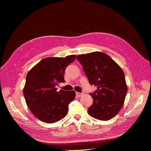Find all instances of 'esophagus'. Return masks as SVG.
<instances>
[{
	"instance_id": "obj_1",
	"label": "esophagus",
	"mask_w": 151,
	"mask_h": 151,
	"mask_svg": "<svg viewBox=\"0 0 151 151\" xmlns=\"http://www.w3.org/2000/svg\"><path fill=\"white\" fill-rule=\"evenodd\" d=\"M83 95V93H78V92H77L76 93V96L77 97H81Z\"/></svg>"
}]
</instances>
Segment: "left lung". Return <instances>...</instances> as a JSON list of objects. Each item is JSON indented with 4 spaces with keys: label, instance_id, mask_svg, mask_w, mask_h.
<instances>
[{
    "label": "left lung",
    "instance_id": "obj_1",
    "mask_svg": "<svg viewBox=\"0 0 151 151\" xmlns=\"http://www.w3.org/2000/svg\"><path fill=\"white\" fill-rule=\"evenodd\" d=\"M91 85L97 86L89 115L99 120H109L120 111L125 99L127 86L121 67L107 54L95 52L76 57Z\"/></svg>",
    "mask_w": 151,
    "mask_h": 151
}]
</instances>
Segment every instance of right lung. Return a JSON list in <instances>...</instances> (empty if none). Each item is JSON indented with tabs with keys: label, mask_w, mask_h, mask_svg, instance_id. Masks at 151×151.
<instances>
[{
	"label": "right lung",
	"mask_w": 151,
	"mask_h": 151,
	"mask_svg": "<svg viewBox=\"0 0 151 151\" xmlns=\"http://www.w3.org/2000/svg\"><path fill=\"white\" fill-rule=\"evenodd\" d=\"M75 55L44 58L26 76L23 94L33 115L45 123L62 120L68 113L69 103L76 97L74 91H57L56 86L64 83L66 67L74 61Z\"/></svg>",
	"instance_id": "add662e5"
}]
</instances>
